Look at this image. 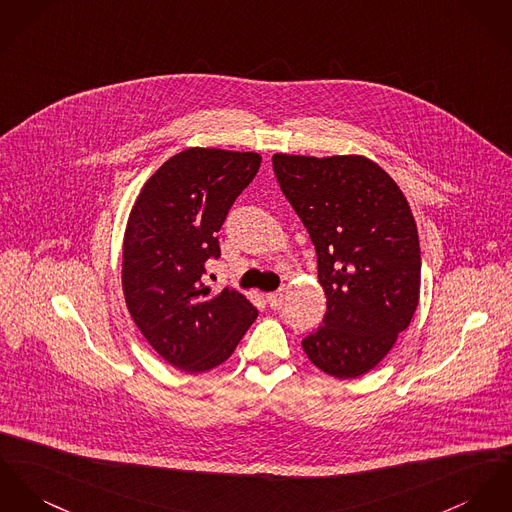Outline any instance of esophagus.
<instances>
[{
    "label": "esophagus",
    "instance_id": "obj_1",
    "mask_svg": "<svg viewBox=\"0 0 512 512\" xmlns=\"http://www.w3.org/2000/svg\"><path fill=\"white\" fill-rule=\"evenodd\" d=\"M284 300H286L284 290H278V292H271V294H267V302H269V306H271L273 310H280V308L284 306Z\"/></svg>",
    "mask_w": 512,
    "mask_h": 512
}]
</instances>
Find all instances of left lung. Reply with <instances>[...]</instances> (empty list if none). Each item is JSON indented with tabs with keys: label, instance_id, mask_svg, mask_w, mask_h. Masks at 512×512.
I'll use <instances>...</instances> for the list:
<instances>
[{
	"label": "left lung",
	"instance_id": "left-lung-1",
	"mask_svg": "<svg viewBox=\"0 0 512 512\" xmlns=\"http://www.w3.org/2000/svg\"><path fill=\"white\" fill-rule=\"evenodd\" d=\"M276 181L306 226L327 298L323 325L302 349L325 374L349 380L390 353L419 306L421 249L409 202L364 156L275 154Z\"/></svg>",
	"mask_w": 512,
	"mask_h": 512
}]
</instances>
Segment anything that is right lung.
I'll list each match as a JSON object with an SVG mask.
<instances>
[{
	"label": "right lung",
	"mask_w": 512,
	"mask_h": 512,
	"mask_svg": "<svg viewBox=\"0 0 512 512\" xmlns=\"http://www.w3.org/2000/svg\"><path fill=\"white\" fill-rule=\"evenodd\" d=\"M261 165L257 152L189 148L144 183L122 241V292L154 351L200 374L226 362L257 319L237 290L212 292L200 278L220 257L216 232Z\"/></svg>",
	"instance_id": "obj_1"
}]
</instances>
